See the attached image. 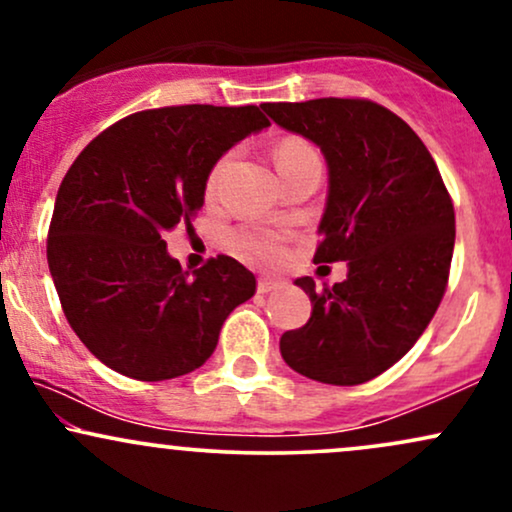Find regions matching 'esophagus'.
<instances>
[{"mask_svg": "<svg viewBox=\"0 0 512 512\" xmlns=\"http://www.w3.org/2000/svg\"><path fill=\"white\" fill-rule=\"evenodd\" d=\"M281 286H284V281L269 279V276H264V279L257 281V291H260V293H272L276 289H281Z\"/></svg>", "mask_w": 512, "mask_h": 512, "instance_id": "esophagus-1", "label": "esophagus"}]
</instances>
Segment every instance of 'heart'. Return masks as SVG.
Returning <instances> with one entry per match:
<instances>
[{"label":"heart","instance_id":"heart-1","mask_svg":"<svg viewBox=\"0 0 512 512\" xmlns=\"http://www.w3.org/2000/svg\"><path fill=\"white\" fill-rule=\"evenodd\" d=\"M310 154H315V151L310 149V146L305 144V142H301V139H281V142L276 144V149H274V163H276V168H279V173H281V170L289 168L291 163L301 161V158L310 156ZM223 168H226V158H223L219 166L211 170V175H209V180H207L209 195H214L216 187H219ZM243 248L248 250L250 255H255V257H272L274 252H276L274 240L267 238V236H248V238H243Z\"/></svg>","mask_w":512,"mask_h":512}]
</instances>
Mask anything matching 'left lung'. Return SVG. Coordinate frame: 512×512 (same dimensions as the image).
Listing matches in <instances>:
<instances>
[{
  "instance_id": "8db88e82",
  "label": "left lung",
  "mask_w": 512,
  "mask_h": 512,
  "mask_svg": "<svg viewBox=\"0 0 512 512\" xmlns=\"http://www.w3.org/2000/svg\"><path fill=\"white\" fill-rule=\"evenodd\" d=\"M327 163L315 262H346V279L293 284L313 313L284 332V361L327 385H361L395 366L436 315L455 248V209L436 161L402 117L358 98L264 103Z\"/></svg>"
}]
</instances>
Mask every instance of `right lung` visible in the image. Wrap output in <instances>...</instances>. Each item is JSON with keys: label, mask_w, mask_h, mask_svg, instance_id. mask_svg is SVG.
Listing matches in <instances>:
<instances>
[{"label": "right lung", "mask_w": 512, "mask_h": 512, "mask_svg": "<svg viewBox=\"0 0 512 512\" xmlns=\"http://www.w3.org/2000/svg\"><path fill=\"white\" fill-rule=\"evenodd\" d=\"M267 127L255 105H175L115 122L76 156L57 190L48 264L69 325L105 366L149 383L192 373L252 298L255 274L238 260L190 272L163 233L195 221L216 161Z\"/></svg>", "instance_id": "obj_1"}]
</instances>
